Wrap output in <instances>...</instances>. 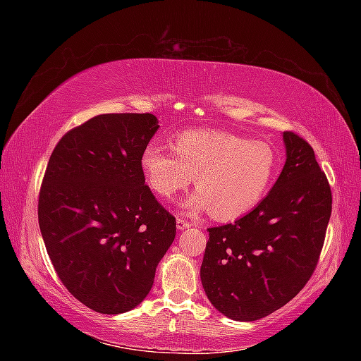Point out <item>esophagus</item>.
Returning a JSON list of instances; mask_svg holds the SVG:
<instances>
[{"instance_id":"34e87169","label":"esophagus","mask_w":361,"mask_h":361,"mask_svg":"<svg viewBox=\"0 0 361 361\" xmlns=\"http://www.w3.org/2000/svg\"><path fill=\"white\" fill-rule=\"evenodd\" d=\"M190 225V221H188V220H185V219H176V229H178V231H183V229H186V228H189Z\"/></svg>"}]
</instances>
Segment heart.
Instances as JSON below:
<instances>
[{
	"label": "heart",
	"instance_id": "b5f03b06",
	"mask_svg": "<svg viewBox=\"0 0 361 361\" xmlns=\"http://www.w3.org/2000/svg\"><path fill=\"white\" fill-rule=\"evenodd\" d=\"M175 154L150 144L140 164L149 188L163 198L186 189L193 175L197 192L183 203L189 214L211 211L234 220L255 209L278 172V152L265 141H248L219 130H189L173 144Z\"/></svg>",
	"mask_w": 361,
	"mask_h": 361
}]
</instances>
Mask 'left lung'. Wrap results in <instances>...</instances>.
Segmentation results:
<instances>
[{"label":"left lung","instance_id":"left-lung-1","mask_svg":"<svg viewBox=\"0 0 361 361\" xmlns=\"http://www.w3.org/2000/svg\"><path fill=\"white\" fill-rule=\"evenodd\" d=\"M287 159L270 192L234 224L208 228L200 278L211 304L235 321L286 305L315 271L332 192L310 144L282 133Z\"/></svg>","mask_w":361,"mask_h":361}]
</instances>
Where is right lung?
I'll use <instances>...</instances> for the list:
<instances>
[{"label":"right lung","mask_w":361,"mask_h":361,"mask_svg":"<svg viewBox=\"0 0 361 361\" xmlns=\"http://www.w3.org/2000/svg\"><path fill=\"white\" fill-rule=\"evenodd\" d=\"M158 128L150 113L99 114L59 141L43 176L38 225L54 270L105 315L144 301L175 239V217L144 185L140 164Z\"/></svg>","instance_id":"obj_1"}]
</instances>
